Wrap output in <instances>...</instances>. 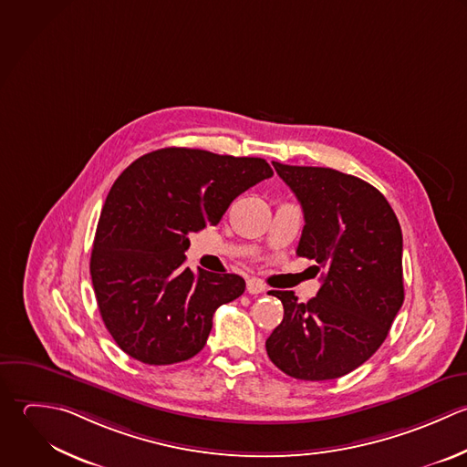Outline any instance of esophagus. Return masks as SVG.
Segmentation results:
<instances>
[{"label": "esophagus", "instance_id": "esophagus-1", "mask_svg": "<svg viewBox=\"0 0 467 467\" xmlns=\"http://www.w3.org/2000/svg\"><path fill=\"white\" fill-rule=\"evenodd\" d=\"M265 291V284L260 278H249L247 280V293L249 295H260Z\"/></svg>", "mask_w": 467, "mask_h": 467}]
</instances>
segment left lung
Wrapping results in <instances>:
<instances>
[{
    "label": "left lung",
    "mask_w": 467,
    "mask_h": 467,
    "mask_svg": "<svg viewBox=\"0 0 467 467\" xmlns=\"http://www.w3.org/2000/svg\"><path fill=\"white\" fill-rule=\"evenodd\" d=\"M273 165L304 211L296 254L324 275L307 304L293 291H271L284 304V320L265 349L293 379H340L377 353L404 304L402 229L384 194L357 176Z\"/></svg>",
    "instance_id": "obj_1"
}]
</instances>
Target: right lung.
<instances>
[{"label":"right lung","instance_id":"right-lung-1","mask_svg":"<svg viewBox=\"0 0 467 467\" xmlns=\"http://www.w3.org/2000/svg\"><path fill=\"white\" fill-rule=\"evenodd\" d=\"M273 169L262 158L167 147L132 161L103 203L90 276L101 320L129 357L169 366L198 355L214 311L245 282L183 265L189 234L216 225Z\"/></svg>","mask_w":467,"mask_h":467}]
</instances>
